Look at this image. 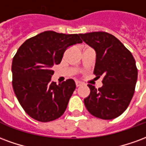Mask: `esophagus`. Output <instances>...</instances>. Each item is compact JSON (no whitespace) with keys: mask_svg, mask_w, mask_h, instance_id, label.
<instances>
[{"mask_svg":"<svg viewBox=\"0 0 146 146\" xmlns=\"http://www.w3.org/2000/svg\"><path fill=\"white\" fill-rule=\"evenodd\" d=\"M82 85V83L80 82V81H76V86L78 88V87H80V86Z\"/></svg>","mask_w":146,"mask_h":146,"instance_id":"34e87169","label":"esophagus"}]
</instances>
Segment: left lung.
<instances>
[{
  "label": "left lung",
  "mask_w": 146,
  "mask_h": 146,
  "mask_svg": "<svg viewBox=\"0 0 146 146\" xmlns=\"http://www.w3.org/2000/svg\"><path fill=\"white\" fill-rule=\"evenodd\" d=\"M86 44L96 51L94 74L102 76L98 89L88 84L91 93L84 105L92 115L102 119L120 116L131 101L138 78L135 60L127 48L106 32L80 33Z\"/></svg>",
  "instance_id": "left-lung-1"
}]
</instances>
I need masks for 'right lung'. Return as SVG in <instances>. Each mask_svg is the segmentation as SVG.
<instances>
[{
  "label": "right lung",
  "instance_id": "obj_1",
  "mask_svg": "<svg viewBox=\"0 0 146 146\" xmlns=\"http://www.w3.org/2000/svg\"><path fill=\"white\" fill-rule=\"evenodd\" d=\"M78 34L45 31L28 39L15 54L12 87L25 112L40 122L60 117L76 88L73 79L51 82L52 67L61 62L68 47L82 43Z\"/></svg>",
  "mask_w": 146,
  "mask_h": 146
}]
</instances>
